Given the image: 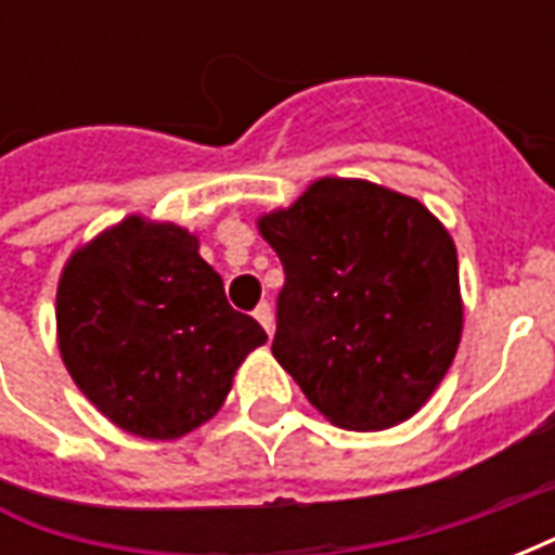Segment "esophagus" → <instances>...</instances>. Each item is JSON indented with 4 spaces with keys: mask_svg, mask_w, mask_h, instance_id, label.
Instances as JSON below:
<instances>
[{
    "mask_svg": "<svg viewBox=\"0 0 555 555\" xmlns=\"http://www.w3.org/2000/svg\"><path fill=\"white\" fill-rule=\"evenodd\" d=\"M255 321L264 326L267 336H273V330H276V318H273V309H270V302H261V306L255 309Z\"/></svg>",
    "mask_w": 555,
    "mask_h": 555,
    "instance_id": "obj_1",
    "label": "esophagus"
}]
</instances>
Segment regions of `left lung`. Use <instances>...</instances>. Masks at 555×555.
I'll return each instance as SVG.
<instances>
[{
	"label": "left lung",
	"instance_id": "obj_1",
	"mask_svg": "<svg viewBox=\"0 0 555 555\" xmlns=\"http://www.w3.org/2000/svg\"><path fill=\"white\" fill-rule=\"evenodd\" d=\"M285 267L273 357L312 408L384 430L425 408L464 333L457 249L418 198L362 178H318L258 217Z\"/></svg>",
	"mask_w": 555,
	"mask_h": 555
}]
</instances>
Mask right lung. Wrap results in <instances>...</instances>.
<instances>
[{"instance_id":"obj_1","label":"right lung","mask_w":555,"mask_h":555,"mask_svg":"<svg viewBox=\"0 0 555 555\" xmlns=\"http://www.w3.org/2000/svg\"><path fill=\"white\" fill-rule=\"evenodd\" d=\"M55 338L79 392L113 425L181 440L217 416L267 333L231 309L193 231L133 214L70 253Z\"/></svg>"}]
</instances>
